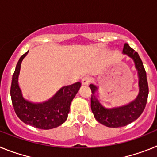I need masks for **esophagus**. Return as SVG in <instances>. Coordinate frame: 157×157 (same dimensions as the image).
<instances>
[{
  "mask_svg": "<svg viewBox=\"0 0 157 157\" xmlns=\"http://www.w3.org/2000/svg\"><path fill=\"white\" fill-rule=\"evenodd\" d=\"M91 77H90V76H86V77H84L82 78V85H88L89 83L90 82H91Z\"/></svg>",
  "mask_w": 157,
  "mask_h": 157,
  "instance_id": "obj_1",
  "label": "esophagus"
}]
</instances>
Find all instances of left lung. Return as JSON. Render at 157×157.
<instances>
[{
  "mask_svg": "<svg viewBox=\"0 0 157 157\" xmlns=\"http://www.w3.org/2000/svg\"><path fill=\"white\" fill-rule=\"evenodd\" d=\"M123 52L127 54L134 59L138 77H139V94L131 103L127 105L113 109H108L100 102L96 98L95 91L97 86L94 84L90 85L92 94H91V109L95 119L100 123L109 127H122L128 125L137 120L143 112L147 103L149 95V86L147 82L146 71L143 66L141 58L137 52L130 45L125 43L123 46Z\"/></svg>",
  "mask_w": 157,
  "mask_h": 157,
  "instance_id": "8db88e82",
  "label": "left lung"
}]
</instances>
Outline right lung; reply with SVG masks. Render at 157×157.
Wrapping results in <instances>:
<instances>
[{
	"instance_id": "right-lung-1",
	"label": "right lung",
	"mask_w": 157,
	"mask_h": 157,
	"mask_svg": "<svg viewBox=\"0 0 157 157\" xmlns=\"http://www.w3.org/2000/svg\"><path fill=\"white\" fill-rule=\"evenodd\" d=\"M22 55L12 75L11 98L14 110L23 123L36 128L49 130L63 124L67 119L70 105L81 86V82L62 87L53 98L44 103L35 104L25 99L18 82L22 60L27 54Z\"/></svg>"
}]
</instances>
